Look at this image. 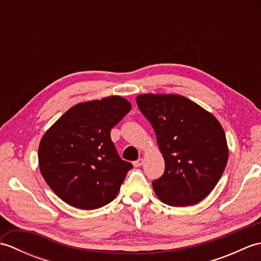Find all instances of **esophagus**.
Here are the masks:
<instances>
[{
	"mask_svg": "<svg viewBox=\"0 0 261 261\" xmlns=\"http://www.w3.org/2000/svg\"><path fill=\"white\" fill-rule=\"evenodd\" d=\"M142 164H143V159L142 158H139L138 160H136V162H134L135 167H140Z\"/></svg>",
	"mask_w": 261,
	"mask_h": 261,
	"instance_id": "34e87169",
	"label": "esophagus"
}]
</instances>
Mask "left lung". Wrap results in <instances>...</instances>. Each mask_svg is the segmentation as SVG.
<instances>
[{
	"instance_id": "left-lung-1",
	"label": "left lung",
	"mask_w": 261,
	"mask_h": 261,
	"mask_svg": "<svg viewBox=\"0 0 261 261\" xmlns=\"http://www.w3.org/2000/svg\"><path fill=\"white\" fill-rule=\"evenodd\" d=\"M137 104L156 132L165 159L164 174L152 181L156 195L171 206L201 202L218 184L228 163L223 127L184 96L143 94Z\"/></svg>"
}]
</instances>
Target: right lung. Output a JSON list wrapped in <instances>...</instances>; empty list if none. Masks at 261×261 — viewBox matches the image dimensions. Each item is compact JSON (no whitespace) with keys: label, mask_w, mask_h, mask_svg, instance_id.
I'll list each match as a JSON object with an SVG mask.
<instances>
[{"label":"right lung","mask_w":261,"mask_h":261,"mask_svg":"<svg viewBox=\"0 0 261 261\" xmlns=\"http://www.w3.org/2000/svg\"><path fill=\"white\" fill-rule=\"evenodd\" d=\"M130 110L121 96L77 104L42 137L39 167L64 202L95 210L113 201L134 166L121 159L110 132Z\"/></svg>","instance_id":"add662e5"}]
</instances>
